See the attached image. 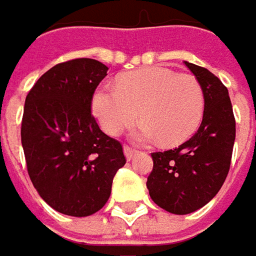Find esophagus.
<instances>
[{"mask_svg":"<svg viewBox=\"0 0 256 256\" xmlns=\"http://www.w3.org/2000/svg\"><path fill=\"white\" fill-rule=\"evenodd\" d=\"M124 153H125V157H126V160H132L136 154H137V150H134L132 147H130V146H125L124 147Z\"/></svg>","mask_w":256,"mask_h":256,"instance_id":"34e87169","label":"esophagus"}]
</instances>
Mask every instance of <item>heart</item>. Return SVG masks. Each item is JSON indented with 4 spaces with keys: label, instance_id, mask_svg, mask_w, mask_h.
<instances>
[{
    "label": "heart",
    "instance_id": "b5f03b06",
    "mask_svg": "<svg viewBox=\"0 0 256 256\" xmlns=\"http://www.w3.org/2000/svg\"><path fill=\"white\" fill-rule=\"evenodd\" d=\"M204 90L191 74L164 66L142 68L122 76L115 86H100L93 96V114L108 134L119 131L138 115L132 131L138 141L176 146L191 137L204 115Z\"/></svg>",
    "mask_w": 256,
    "mask_h": 256
}]
</instances>
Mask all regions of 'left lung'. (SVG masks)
Listing matches in <instances>:
<instances>
[{"label": "left lung", "instance_id": "8db88e82", "mask_svg": "<svg viewBox=\"0 0 256 256\" xmlns=\"http://www.w3.org/2000/svg\"><path fill=\"white\" fill-rule=\"evenodd\" d=\"M204 90L198 131L174 150L156 152L147 178L152 200L163 210L190 214L204 207L223 186L230 169L236 120L228 87L207 68L185 62Z\"/></svg>", "mask_w": 256, "mask_h": 256}]
</instances>
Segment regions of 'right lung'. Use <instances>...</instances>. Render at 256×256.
<instances>
[{
    "label": "right lung",
    "instance_id": "1",
    "mask_svg": "<svg viewBox=\"0 0 256 256\" xmlns=\"http://www.w3.org/2000/svg\"><path fill=\"white\" fill-rule=\"evenodd\" d=\"M108 70L90 58L61 62L26 96L22 144L30 180L45 202L66 216L100 210L126 162L122 144L92 115L94 90Z\"/></svg>",
    "mask_w": 256,
    "mask_h": 256
}]
</instances>
